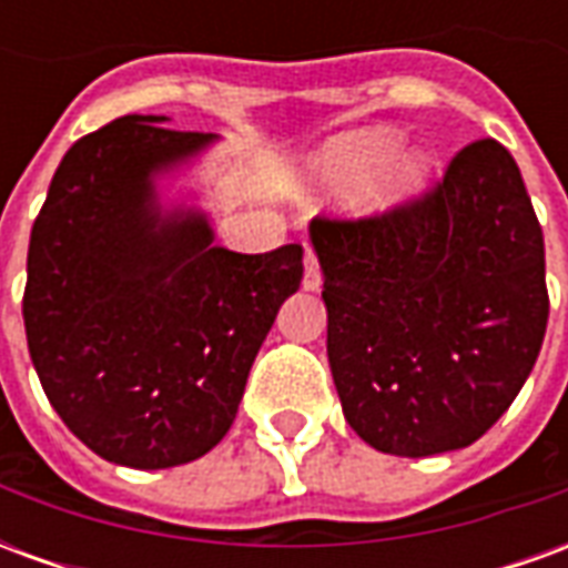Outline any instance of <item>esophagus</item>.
Here are the masks:
<instances>
[{"mask_svg":"<svg viewBox=\"0 0 568 568\" xmlns=\"http://www.w3.org/2000/svg\"><path fill=\"white\" fill-rule=\"evenodd\" d=\"M322 276H320V261L313 252H307V258H304V288L313 292V288H320Z\"/></svg>","mask_w":568,"mask_h":568,"instance_id":"esophagus-1","label":"esophagus"}]
</instances>
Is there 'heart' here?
<instances>
[{
    "instance_id": "1",
    "label": "heart",
    "mask_w": 568,
    "mask_h": 568,
    "mask_svg": "<svg viewBox=\"0 0 568 568\" xmlns=\"http://www.w3.org/2000/svg\"><path fill=\"white\" fill-rule=\"evenodd\" d=\"M402 136L389 128L353 130L322 145L310 161V185L332 200L368 197L389 206L419 191L428 175L426 151H398Z\"/></svg>"
}]
</instances>
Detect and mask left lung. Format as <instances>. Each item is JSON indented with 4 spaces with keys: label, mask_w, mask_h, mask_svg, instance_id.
I'll list each match as a JSON object with an SVG mask.
<instances>
[{
    "label": "left lung",
    "mask_w": 568,
    "mask_h": 568,
    "mask_svg": "<svg viewBox=\"0 0 568 568\" xmlns=\"http://www.w3.org/2000/svg\"><path fill=\"white\" fill-rule=\"evenodd\" d=\"M328 365L374 450L475 444L524 389L548 328L545 236L496 140L465 145L423 197L368 219H313Z\"/></svg>",
    "instance_id": "8db88e82"
}]
</instances>
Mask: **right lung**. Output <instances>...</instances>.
<instances>
[{"instance_id":"obj_1","label":"right lung","mask_w":568,"mask_h":568,"mask_svg":"<svg viewBox=\"0 0 568 568\" xmlns=\"http://www.w3.org/2000/svg\"><path fill=\"white\" fill-rule=\"evenodd\" d=\"M124 115L81 136L32 224L23 325L48 402L97 456L173 468L227 435L252 362L304 276L297 243L215 246L200 210H163L154 175L215 133Z\"/></svg>"}]
</instances>
